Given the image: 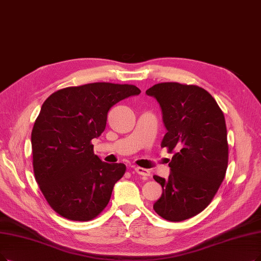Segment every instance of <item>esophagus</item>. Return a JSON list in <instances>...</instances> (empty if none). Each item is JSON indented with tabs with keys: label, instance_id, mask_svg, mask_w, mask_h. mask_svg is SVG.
Returning <instances> with one entry per match:
<instances>
[{
	"label": "esophagus",
	"instance_id": "1",
	"mask_svg": "<svg viewBox=\"0 0 261 261\" xmlns=\"http://www.w3.org/2000/svg\"><path fill=\"white\" fill-rule=\"evenodd\" d=\"M135 171L143 176H150V174H151V172L148 169H144V168H142V167H136V168H135Z\"/></svg>",
	"mask_w": 261,
	"mask_h": 261
}]
</instances>
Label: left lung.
<instances>
[{"instance_id": "obj_1", "label": "left lung", "mask_w": 261, "mask_h": 261, "mask_svg": "<svg viewBox=\"0 0 261 261\" xmlns=\"http://www.w3.org/2000/svg\"><path fill=\"white\" fill-rule=\"evenodd\" d=\"M159 101L167 128L161 147L173 153L170 174L154 175L163 194L154 211L182 222L210 204L225 178L228 142L225 117L209 92L194 85L162 82L145 91Z\"/></svg>"}]
</instances>
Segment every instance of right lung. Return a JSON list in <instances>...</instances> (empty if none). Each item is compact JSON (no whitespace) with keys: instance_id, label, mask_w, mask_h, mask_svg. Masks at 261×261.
Wrapping results in <instances>:
<instances>
[{"instance_id":"add662e5","label":"right lung","mask_w":261,"mask_h":261,"mask_svg":"<svg viewBox=\"0 0 261 261\" xmlns=\"http://www.w3.org/2000/svg\"><path fill=\"white\" fill-rule=\"evenodd\" d=\"M133 85L94 82L61 89L44 101L31 135L35 180L49 205L70 221L88 222L107 206L124 164H108L93 151L109 109L140 94Z\"/></svg>"}]
</instances>
